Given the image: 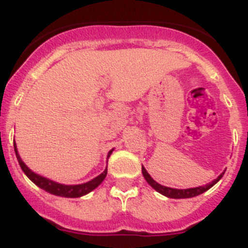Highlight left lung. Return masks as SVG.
<instances>
[{
	"instance_id": "1",
	"label": "left lung",
	"mask_w": 248,
	"mask_h": 248,
	"mask_svg": "<svg viewBox=\"0 0 248 248\" xmlns=\"http://www.w3.org/2000/svg\"><path fill=\"white\" fill-rule=\"evenodd\" d=\"M142 173H143V177H145V180L147 181L148 185H150L152 188L156 189L157 192H160L161 195L166 196V197H170V199H191V197H195V196H199V195H201V193L206 192V191H207V189H210L211 187L214 186V185H216L217 182H218V181L222 178V176L225 172H222V173H221V175L216 178V180H214L212 182H210V184L204 185V186L195 187V188H186V189L171 188V187L162 186V185H160L158 182H156L154 178L151 177L150 173L146 171V169L143 167V166H142Z\"/></svg>"
}]
</instances>
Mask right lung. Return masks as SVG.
I'll list each match as a JSON object with an SVG mask.
<instances>
[{
  "mask_svg": "<svg viewBox=\"0 0 248 248\" xmlns=\"http://www.w3.org/2000/svg\"><path fill=\"white\" fill-rule=\"evenodd\" d=\"M14 147H15V152H16L17 161H18V163H20L22 171L25 172V175L27 176V177H29L34 185H37L40 188L45 189L46 192L52 193V195H55V196L68 197V199H76V197L85 196V195H87V193L91 192V191H93L96 187L100 186V185L102 184V181L105 180V177H106V175H107V167H106V170H105V171H103L100 176L94 177L93 180L88 181V182H86V184H81V185L57 184V182H55V181H51L46 177H42V176L37 175V173H34L33 171H31V170H30L29 167L25 165V162L21 160L20 155H18V152H17L16 143H14ZM112 151L113 150H111L108 152V155H107V158L111 156Z\"/></svg>",
  "mask_w": 248,
  "mask_h": 248,
  "instance_id": "obj_1",
  "label": "right lung"
}]
</instances>
